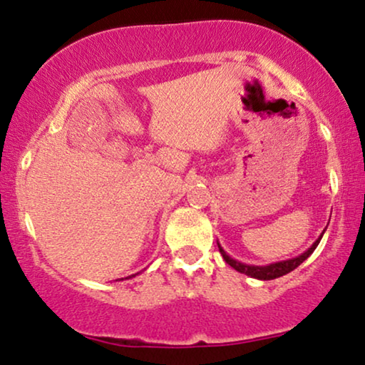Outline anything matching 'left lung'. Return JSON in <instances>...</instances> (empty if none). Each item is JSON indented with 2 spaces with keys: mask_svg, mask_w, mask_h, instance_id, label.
Instances as JSON below:
<instances>
[{
  "mask_svg": "<svg viewBox=\"0 0 365 365\" xmlns=\"http://www.w3.org/2000/svg\"><path fill=\"white\" fill-rule=\"evenodd\" d=\"M324 234V232H322ZM322 237V236H321ZM321 237L317 239L316 242L312 244L311 247L307 249L306 252L301 254V256L297 257H292V259H287V261H281V262H274V264H269V266H249V264H244V262H239L236 261V259H232L231 256H227L226 251L219 246V252L222 254L224 261H226L229 266H231L232 269H236L237 272H242L246 274V276L249 277H254V279H261V281H271V279H277L281 276H286L287 272H291L296 269L297 266H301V264L306 261V259L311 256V254L314 252V249L317 247V244L321 242Z\"/></svg>",
  "mask_w": 365,
  "mask_h": 365,
  "instance_id": "8db88e82",
  "label": "left lung"
}]
</instances>
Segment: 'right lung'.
I'll return each mask as SVG.
<instances>
[{
	"label": "right lung",
	"instance_id": "right-lung-1",
	"mask_svg": "<svg viewBox=\"0 0 365 365\" xmlns=\"http://www.w3.org/2000/svg\"><path fill=\"white\" fill-rule=\"evenodd\" d=\"M134 276H136V274H134ZM134 276H129V277H134Z\"/></svg>",
	"mask_w": 365,
	"mask_h": 365
}]
</instances>
